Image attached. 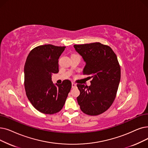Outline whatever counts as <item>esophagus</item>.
Segmentation results:
<instances>
[{"label": "esophagus", "mask_w": 148, "mask_h": 148, "mask_svg": "<svg viewBox=\"0 0 148 148\" xmlns=\"http://www.w3.org/2000/svg\"><path fill=\"white\" fill-rule=\"evenodd\" d=\"M76 87V84L75 83H72V88H75Z\"/></svg>", "instance_id": "esophagus-1"}]
</instances>
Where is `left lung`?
Wrapping results in <instances>:
<instances>
[{
    "mask_svg": "<svg viewBox=\"0 0 148 148\" xmlns=\"http://www.w3.org/2000/svg\"><path fill=\"white\" fill-rule=\"evenodd\" d=\"M86 62L83 73L92 79L91 85L77 84V102L82 112L97 115L107 111L116 97L121 71L116 54L111 47L99 42L74 45Z\"/></svg>",
    "mask_w": 148,
    "mask_h": 148,
    "instance_id": "left-lung-1",
    "label": "left lung"
}]
</instances>
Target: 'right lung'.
I'll return each instance as SVG.
<instances>
[{
	"mask_svg": "<svg viewBox=\"0 0 148 148\" xmlns=\"http://www.w3.org/2000/svg\"><path fill=\"white\" fill-rule=\"evenodd\" d=\"M65 47L44 45L32 49L24 66L25 89L28 100L37 111L46 114L59 112L63 107L71 82L65 80L55 85L53 74L59 73V59Z\"/></svg>",
	"mask_w": 148,
	"mask_h": 148,
	"instance_id": "obj_1",
	"label": "right lung"
}]
</instances>
